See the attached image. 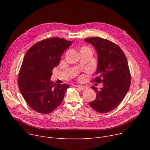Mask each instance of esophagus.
I'll return each instance as SVG.
<instances>
[{
    "label": "esophagus",
    "mask_w": 150,
    "mask_h": 150,
    "mask_svg": "<svg viewBox=\"0 0 150 150\" xmlns=\"http://www.w3.org/2000/svg\"><path fill=\"white\" fill-rule=\"evenodd\" d=\"M77 87H78V88L80 89L81 90H85V89H86L88 88L87 87H86V86H80V85L77 86Z\"/></svg>",
    "instance_id": "1"
}]
</instances>
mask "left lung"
<instances>
[{"instance_id": "1", "label": "left lung", "mask_w": 150, "mask_h": 150, "mask_svg": "<svg viewBox=\"0 0 150 150\" xmlns=\"http://www.w3.org/2000/svg\"><path fill=\"white\" fill-rule=\"evenodd\" d=\"M84 40L92 44L98 53L97 76L92 81L103 83L100 91L92 87L97 97L89 105L99 113H107L121 103L129 89L131 76L127 59L120 47L108 39L92 37Z\"/></svg>"}]
</instances>
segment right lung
<instances>
[{
  "mask_svg": "<svg viewBox=\"0 0 150 150\" xmlns=\"http://www.w3.org/2000/svg\"><path fill=\"white\" fill-rule=\"evenodd\" d=\"M72 44L63 38H47L27 52L18 78L19 89L29 106L41 114H49L61 103L67 84H55L50 78L61 55Z\"/></svg>",
  "mask_w": 150,
  "mask_h": 150,
  "instance_id": "add662e5",
  "label": "right lung"
}]
</instances>
